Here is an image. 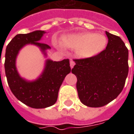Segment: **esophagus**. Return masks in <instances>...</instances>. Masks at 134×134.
I'll list each match as a JSON object with an SVG mask.
<instances>
[{
  "label": "esophagus",
  "mask_w": 134,
  "mask_h": 134,
  "mask_svg": "<svg viewBox=\"0 0 134 134\" xmlns=\"http://www.w3.org/2000/svg\"><path fill=\"white\" fill-rule=\"evenodd\" d=\"M70 67H71V68H72V67H74V66H75V62L73 61L72 59H71V60H70Z\"/></svg>",
  "instance_id": "34e87169"
}]
</instances>
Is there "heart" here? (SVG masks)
<instances>
[{
	"label": "heart",
	"instance_id": "b5f03b06",
	"mask_svg": "<svg viewBox=\"0 0 134 134\" xmlns=\"http://www.w3.org/2000/svg\"><path fill=\"white\" fill-rule=\"evenodd\" d=\"M106 36L102 34L89 32L64 36L62 43L72 49H77V54L82 58H91L98 55L106 47Z\"/></svg>",
	"mask_w": 134,
	"mask_h": 134
}]
</instances>
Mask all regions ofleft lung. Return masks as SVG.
I'll return each instance as SVG.
<instances>
[{"instance_id":"left-lung-1","label":"left lung","mask_w":134,"mask_h":134,"mask_svg":"<svg viewBox=\"0 0 134 134\" xmlns=\"http://www.w3.org/2000/svg\"><path fill=\"white\" fill-rule=\"evenodd\" d=\"M105 49L91 58L75 59L72 72L77 79L82 103L91 108L105 105L121 93L129 73V50L119 36L105 31Z\"/></svg>"}]
</instances>
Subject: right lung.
Masks as SVG:
<instances>
[{
	"instance_id": "add662e5",
	"label": "right lung",
	"mask_w": 134,
	"mask_h": 134,
	"mask_svg": "<svg viewBox=\"0 0 134 134\" xmlns=\"http://www.w3.org/2000/svg\"><path fill=\"white\" fill-rule=\"evenodd\" d=\"M45 31L37 30L25 34H17L5 49V71L11 92L19 100L33 108H45L55 103L59 87L65 77L71 71L70 60L53 61L47 59L41 75L33 80H28L19 75L16 59L22 48L28 44L39 48L44 57L51 47L41 43Z\"/></svg>"
}]
</instances>
